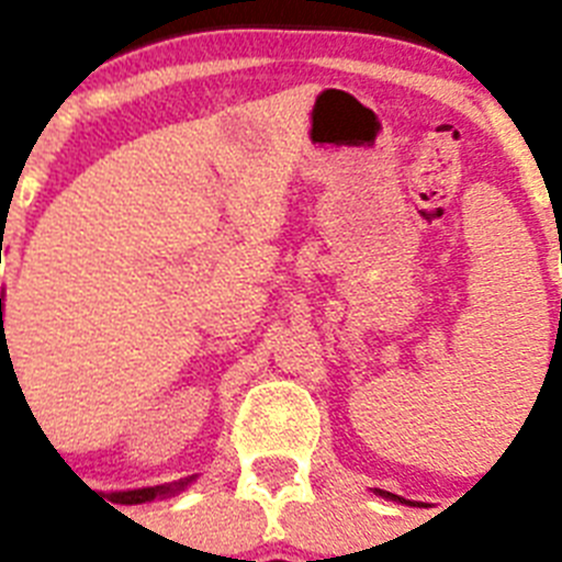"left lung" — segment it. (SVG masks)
Here are the masks:
<instances>
[{"instance_id": "1", "label": "left lung", "mask_w": 562, "mask_h": 562, "mask_svg": "<svg viewBox=\"0 0 562 562\" xmlns=\"http://www.w3.org/2000/svg\"><path fill=\"white\" fill-rule=\"evenodd\" d=\"M386 498H397V495H392V493H386ZM397 502H401V498H397Z\"/></svg>"}]
</instances>
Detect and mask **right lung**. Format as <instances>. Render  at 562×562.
I'll return each mask as SVG.
<instances>
[{"label":"right lung","instance_id":"1","mask_svg":"<svg viewBox=\"0 0 562 562\" xmlns=\"http://www.w3.org/2000/svg\"><path fill=\"white\" fill-rule=\"evenodd\" d=\"M2 336H4V322H2ZM10 352H2V363H8ZM193 479H181V482L173 484H159V487H143V490H128V493H111L114 495V502L117 504H145V502H154V498H161V495H170L176 490H181L184 484H190Z\"/></svg>","mask_w":562,"mask_h":562}]
</instances>
